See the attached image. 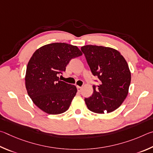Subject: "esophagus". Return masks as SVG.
Masks as SVG:
<instances>
[{"label": "esophagus", "mask_w": 153, "mask_h": 153, "mask_svg": "<svg viewBox=\"0 0 153 153\" xmlns=\"http://www.w3.org/2000/svg\"><path fill=\"white\" fill-rule=\"evenodd\" d=\"M76 88H77V90H78V91H79V92L81 91V90H82V87L77 86V87H76Z\"/></svg>", "instance_id": "esophagus-1"}]
</instances>
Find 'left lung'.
Wrapping results in <instances>:
<instances>
[{
	"instance_id": "8db88e82",
	"label": "left lung",
	"mask_w": 153,
	"mask_h": 153,
	"mask_svg": "<svg viewBox=\"0 0 153 153\" xmlns=\"http://www.w3.org/2000/svg\"><path fill=\"white\" fill-rule=\"evenodd\" d=\"M91 71L100 80L93 93L85 101L90 111L104 114L116 110L126 98L131 81L127 62L111 48L87 45L81 47Z\"/></svg>"
}]
</instances>
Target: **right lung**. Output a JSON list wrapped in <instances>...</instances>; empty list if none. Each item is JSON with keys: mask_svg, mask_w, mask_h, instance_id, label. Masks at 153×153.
<instances>
[{"mask_svg": "<svg viewBox=\"0 0 153 153\" xmlns=\"http://www.w3.org/2000/svg\"><path fill=\"white\" fill-rule=\"evenodd\" d=\"M82 54L75 45L52 43L39 48L27 64L25 87L36 106L48 114H60L69 108L77 89L59 80L72 58Z\"/></svg>", "mask_w": 153, "mask_h": 153, "instance_id": "obj_1", "label": "right lung"}]
</instances>
